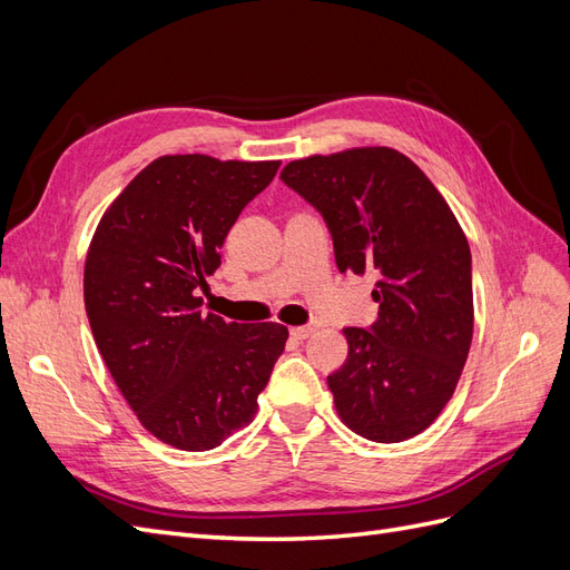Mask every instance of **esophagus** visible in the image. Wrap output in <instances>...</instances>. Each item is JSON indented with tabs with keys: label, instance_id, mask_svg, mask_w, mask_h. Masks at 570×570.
<instances>
[{
	"label": "esophagus",
	"instance_id": "1",
	"mask_svg": "<svg viewBox=\"0 0 570 570\" xmlns=\"http://www.w3.org/2000/svg\"><path fill=\"white\" fill-rule=\"evenodd\" d=\"M312 333H314L312 325H295V327H289V335L295 337V340H306Z\"/></svg>",
	"mask_w": 570,
	"mask_h": 570
}]
</instances>
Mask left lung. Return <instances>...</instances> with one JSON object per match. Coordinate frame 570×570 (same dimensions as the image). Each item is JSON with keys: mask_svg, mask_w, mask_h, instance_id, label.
Instances as JSON below:
<instances>
[{"mask_svg": "<svg viewBox=\"0 0 570 570\" xmlns=\"http://www.w3.org/2000/svg\"><path fill=\"white\" fill-rule=\"evenodd\" d=\"M283 183L323 216L340 273H377L368 327H344L347 361L327 375L340 419L402 442L452 400L473 340L471 249L450 204L390 147L289 161Z\"/></svg>", "mask_w": 570, "mask_h": 570, "instance_id": "8db88e82", "label": "left lung"}]
</instances>
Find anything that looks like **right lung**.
<instances>
[{"mask_svg": "<svg viewBox=\"0 0 570 570\" xmlns=\"http://www.w3.org/2000/svg\"><path fill=\"white\" fill-rule=\"evenodd\" d=\"M281 161L159 157L101 216L85 262V312L120 394L149 433L183 452L214 450L252 423L283 354L281 323L202 314L197 289Z\"/></svg>", "mask_w": 570, "mask_h": 570, "instance_id": "obj_1", "label": "right lung"}]
</instances>
